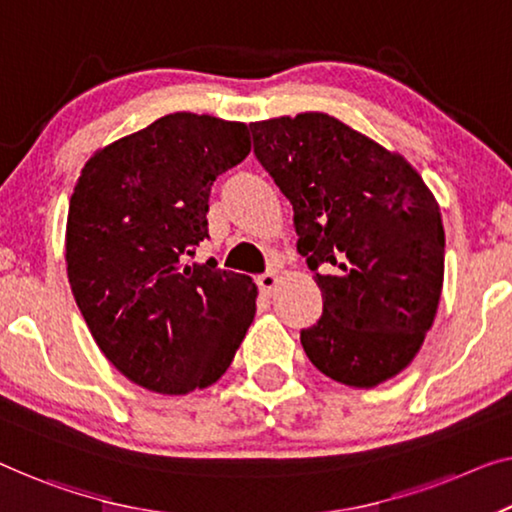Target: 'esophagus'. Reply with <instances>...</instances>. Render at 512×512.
Returning a JSON list of instances; mask_svg holds the SVG:
<instances>
[{
  "label": "esophagus",
  "mask_w": 512,
  "mask_h": 512,
  "mask_svg": "<svg viewBox=\"0 0 512 512\" xmlns=\"http://www.w3.org/2000/svg\"><path fill=\"white\" fill-rule=\"evenodd\" d=\"M257 285L262 289L264 294H271L273 287L278 285V273L276 271H266L262 276H257Z\"/></svg>",
  "instance_id": "esophagus-1"
}]
</instances>
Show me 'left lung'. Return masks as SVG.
<instances>
[{
  "instance_id": "left-lung-1",
  "label": "left lung",
  "mask_w": 512,
  "mask_h": 512,
  "mask_svg": "<svg viewBox=\"0 0 512 512\" xmlns=\"http://www.w3.org/2000/svg\"><path fill=\"white\" fill-rule=\"evenodd\" d=\"M255 156L292 202L296 248L324 312L301 345L326 377L372 388L414 361L444 287L439 204L414 167L340 119L250 124Z\"/></svg>"
}]
</instances>
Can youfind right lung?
Instances as JSON below:
<instances>
[{
  "label": "right lung",
  "instance_id": "add662e5",
  "mask_svg": "<svg viewBox=\"0 0 512 512\" xmlns=\"http://www.w3.org/2000/svg\"><path fill=\"white\" fill-rule=\"evenodd\" d=\"M248 154L241 121L174 112L98 149L75 183L66 220L75 303L105 358L147 391L211 386L253 324V278L183 264L209 239L213 181Z\"/></svg>",
  "mask_w": 512,
  "mask_h": 512
}]
</instances>
